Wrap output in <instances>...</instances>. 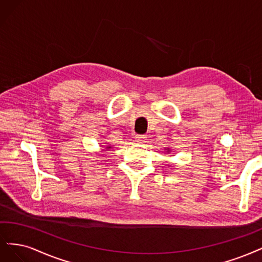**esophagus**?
Wrapping results in <instances>:
<instances>
[{"label": "esophagus", "instance_id": "obj_1", "mask_svg": "<svg viewBox=\"0 0 262 262\" xmlns=\"http://www.w3.org/2000/svg\"><path fill=\"white\" fill-rule=\"evenodd\" d=\"M135 139H136V141L138 143H143V142L147 141V136H146V135H137V136L135 137Z\"/></svg>", "mask_w": 262, "mask_h": 262}]
</instances>
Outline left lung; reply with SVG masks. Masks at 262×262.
I'll return each instance as SVG.
<instances>
[{
	"label": "left lung",
	"instance_id": "1",
	"mask_svg": "<svg viewBox=\"0 0 262 262\" xmlns=\"http://www.w3.org/2000/svg\"><path fill=\"white\" fill-rule=\"evenodd\" d=\"M167 152H170V149H168V148H167Z\"/></svg>",
	"mask_w": 262,
	"mask_h": 262
}]
</instances>
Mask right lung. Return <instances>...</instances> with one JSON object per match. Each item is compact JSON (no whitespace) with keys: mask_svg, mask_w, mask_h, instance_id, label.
Wrapping results in <instances>:
<instances>
[{"mask_svg":"<svg viewBox=\"0 0 262 262\" xmlns=\"http://www.w3.org/2000/svg\"><path fill=\"white\" fill-rule=\"evenodd\" d=\"M110 148H111V147H110V146H108V147H106V149H110Z\"/></svg>","mask_w":262,"mask_h":262,"instance_id":"obj_1","label":"right lung"}]
</instances>
